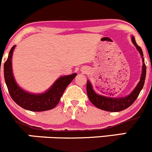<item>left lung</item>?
I'll use <instances>...</instances> for the list:
<instances>
[{
    "mask_svg": "<svg viewBox=\"0 0 152 152\" xmlns=\"http://www.w3.org/2000/svg\"><path fill=\"white\" fill-rule=\"evenodd\" d=\"M132 41L134 45L139 51L141 57H143V54L142 49L135 42V38L132 37ZM143 70H142L141 77H140L139 83L138 84L135 89L132 91V92L128 96L121 97V98H112V97H106L102 95H97L96 92L93 90L92 84L89 81L87 83V93L88 95L89 100L93 105H95L97 108L100 109L104 110V111H111V112H117L126 109L130 107L132 103L135 102L137 97L139 95L140 91L143 89L144 85L145 79H146V67L144 63V59L143 58Z\"/></svg>",
    "mask_w": 152,
    "mask_h": 152,
    "instance_id": "8db88e82",
    "label": "left lung"
}]
</instances>
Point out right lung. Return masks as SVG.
Listing matches in <instances>:
<instances>
[{"instance_id": "right-lung-1", "label": "right lung", "mask_w": 152, "mask_h": 152, "mask_svg": "<svg viewBox=\"0 0 152 152\" xmlns=\"http://www.w3.org/2000/svg\"><path fill=\"white\" fill-rule=\"evenodd\" d=\"M14 47L15 46L11 49L4 66L5 81L12 100L20 107L31 111H44L55 108L58 104L67 86L76 77V73L59 78L45 93L34 95L25 92L17 86L13 76L12 57Z\"/></svg>"}]
</instances>
